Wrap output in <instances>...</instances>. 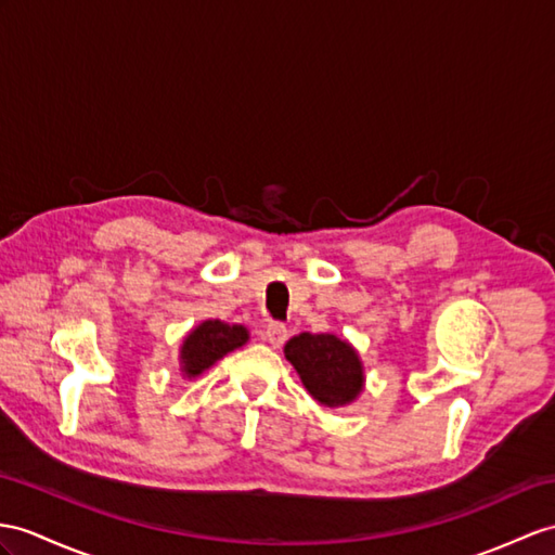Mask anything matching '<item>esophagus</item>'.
I'll return each instance as SVG.
<instances>
[{"label":"esophagus","mask_w":555,"mask_h":555,"mask_svg":"<svg viewBox=\"0 0 555 555\" xmlns=\"http://www.w3.org/2000/svg\"><path fill=\"white\" fill-rule=\"evenodd\" d=\"M263 339H266L270 346H273V348H280L282 344L287 341V330H285V324H280V322L268 324L266 332H263Z\"/></svg>","instance_id":"1"}]
</instances>
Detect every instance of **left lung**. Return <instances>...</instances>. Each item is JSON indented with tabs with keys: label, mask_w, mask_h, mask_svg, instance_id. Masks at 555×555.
Listing matches in <instances>:
<instances>
[{
	"label": "left lung",
	"mask_w": 555,
	"mask_h": 555,
	"mask_svg": "<svg viewBox=\"0 0 555 555\" xmlns=\"http://www.w3.org/2000/svg\"><path fill=\"white\" fill-rule=\"evenodd\" d=\"M285 358L310 393L324 408H346L364 390V364L358 348L332 332H304L285 344Z\"/></svg>",
	"instance_id": "obj_1"
}]
</instances>
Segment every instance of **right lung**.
<instances>
[{
	"mask_svg": "<svg viewBox=\"0 0 555 555\" xmlns=\"http://www.w3.org/2000/svg\"><path fill=\"white\" fill-rule=\"evenodd\" d=\"M249 341L245 324H228L223 320H202L185 334L179 348V372L183 379L193 382L205 374L211 364Z\"/></svg>",
	"mask_w": 555,
	"mask_h": 555,
	"instance_id": "add662e5",
	"label": "right lung"
}]
</instances>
